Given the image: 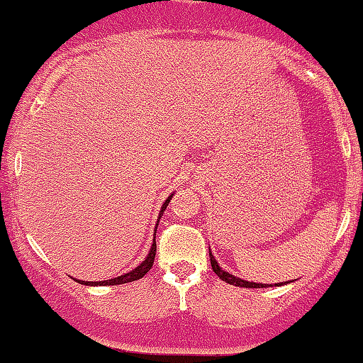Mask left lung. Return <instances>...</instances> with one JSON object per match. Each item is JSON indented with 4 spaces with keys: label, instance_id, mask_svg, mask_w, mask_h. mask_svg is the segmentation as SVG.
<instances>
[{
    "label": "left lung",
    "instance_id": "8db88e82",
    "mask_svg": "<svg viewBox=\"0 0 363 363\" xmlns=\"http://www.w3.org/2000/svg\"><path fill=\"white\" fill-rule=\"evenodd\" d=\"M210 263H211V270H213L215 274H217L218 277L222 279V281L228 282V284L238 286V288H267V284H257V282L242 281V279H238V277H235V275H231V274H228V272H224L220 267H218V263H217V261H215V257L211 256V252H210Z\"/></svg>",
    "mask_w": 363,
    "mask_h": 363
}]
</instances>
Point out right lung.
Wrapping results in <instances>:
<instances>
[{"label":"right lung","mask_w":363,"mask_h":363,"mask_svg":"<svg viewBox=\"0 0 363 363\" xmlns=\"http://www.w3.org/2000/svg\"><path fill=\"white\" fill-rule=\"evenodd\" d=\"M171 197L173 196H169L166 199V203L162 204V210H160V215H159V218L162 217V213H164V210H166V206L167 204H169V201H171ZM157 225H159V222H157ZM155 231H157V228H155ZM155 252H157V243H155V240H153V245H152V249H150V252H148V256H146V259L143 261L141 264H139L138 268H134V270L132 272H128V274H125V275H120V277H114V279H111V281H100V282H84V284H88V286H116V284H127V282H132V281H139V279L141 277H145L146 274H148L150 270H152V267H153V261H155Z\"/></svg>","instance_id":"add662e5"}]
</instances>
